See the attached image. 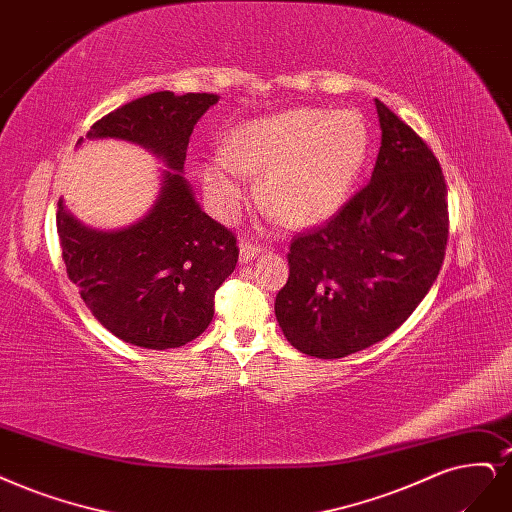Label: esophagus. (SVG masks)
I'll use <instances>...</instances> for the list:
<instances>
[{
  "instance_id": "1",
  "label": "esophagus",
  "mask_w": 512,
  "mask_h": 512,
  "mask_svg": "<svg viewBox=\"0 0 512 512\" xmlns=\"http://www.w3.org/2000/svg\"><path fill=\"white\" fill-rule=\"evenodd\" d=\"M260 252H262L260 245L250 243V241H241V243H239V262H241V264L252 262Z\"/></svg>"
}]
</instances>
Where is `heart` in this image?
<instances>
[{
  "label": "heart",
  "mask_w": 512,
  "mask_h": 512,
  "mask_svg": "<svg viewBox=\"0 0 512 512\" xmlns=\"http://www.w3.org/2000/svg\"><path fill=\"white\" fill-rule=\"evenodd\" d=\"M370 152L366 120L354 110H286L243 122L226 154L203 167V186L222 220L248 201L245 173L262 175L260 199L290 226L332 218L349 201Z\"/></svg>",
  "instance_id": "obj_1"
}]
</instances>
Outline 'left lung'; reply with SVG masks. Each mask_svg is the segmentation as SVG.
Wrapping results in <instances>:
<instances>
[{"label":"left lung","mask_w":512,"mask_h":512,"mask_svg":"<svg viewBox=\"0 0 512 512\" xmlns=\"http://www.w3.org/2000/svg\"><path fill=\"white\" fill-rule=\"evenodd\" d=\"M373 178L328 224L290 245L275 317L292 347L322 360L383 341L421 303L445 258L447 186L432 150L375 99Z\"/></svg>","instance_id":"left-lung-1"}]
</instances>
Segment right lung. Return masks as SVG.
Here are the masks:
<instances>
[{"label": "right lung", "instance_id": "1", "mask_svg": "<svg viewBox=\"0 0 512 512\" xmlns=\"http://www.w3.org/2000/svg\"><path fill=\"white\" fill-rule=\"evenodd\" d=\"M214 93L139 97L78 139H122L165 165L146 214L129 226H86L59 199L57 231L67 275L114 337L146 349L182 347L214 320V292L235 271L237 239L211 220L184 178L186 148Z\"/></svg>", "mask_w": 512, "mask_h": 512}]
</instances>
